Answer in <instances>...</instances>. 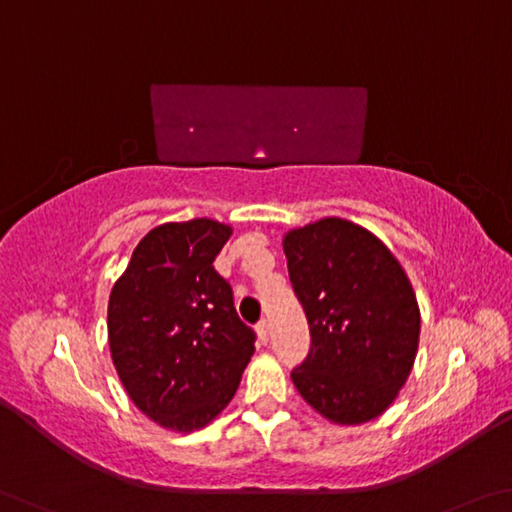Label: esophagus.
<instances>
[{"label": "esophagus", "instance_id": "34e87169", "mask_svg": "<svg viewBox=\"0 0 512 512\" xmlns=\"http://www.w3.org/2000/svg\"><path fill=\"white\" fill-rule=\"evenodd\" d=\"M255 330H257V339H259V342L269 344V323H266V321L262 319V321H259L257 326H255Z\"/></svg>", "mask_w": 512, "mask_h": 512}]
</instances>
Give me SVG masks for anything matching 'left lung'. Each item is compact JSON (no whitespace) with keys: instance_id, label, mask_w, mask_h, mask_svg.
<instances>
[{"instance_id":"left-lung-1","label":"left lung","mask_w":512,"mask_h":512,"mask_svg":"<svg viewBox=\"0 0 512 512\" xmlns=\"http://www.w3.org/2000/svg\"><path fill=\"white\" fill-rule=\"evenodd\" d=\"M282 248L312 335L291 380L330 424H367L396 401L417 358L410 278L376 234L346 218L289 230Z\"/></svg>"}]
</instances>
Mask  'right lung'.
Returning a JSON list of instances; mask_svg holds the SVG:
<instances>
[{
  "label": "right lung",
  "mask_w": 512,
  "mask_h": 512,
  "mask_svg": "<svg viewBox=\"0 0 512 512\" xmlns=\"http://www.w3.org/2000/svg\"><path fill=\"white\" fill-rule=\"evenodd\" d=\"M232 227L193 218L150 230L113 282L107 330L113 367L145 417L173 433L212 424L255 353L214 259Z\"/></svg>",
  "instance_id": "add662e5"
}]
</instances>
